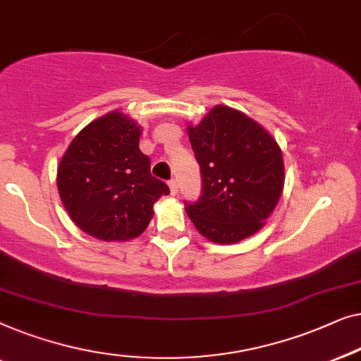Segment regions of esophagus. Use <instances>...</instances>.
<instances>
[{
	"instance_id": "1",
	"label": "esophagus",
	"mask_w": 361,
	"mask_h": 361,
	"mask_svg": "<svg viewBox=\"0 0 361 361\" xmlns=\"http://www.w3.org/2000/svg\"><path fill=\"white\" fill-rule=\"evenodd\" d=\"M169 186H170V192L171 195H178V181H176L175 178L169 181Z\"/></svg>"
}]
</instances>
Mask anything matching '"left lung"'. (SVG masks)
<instances>
[{
  "mask_svg": "<svg viewBox=\"0 0 361 361\" xmlns=\"http://www.w3.org/2000/svg\"><path fill=\"white\" fill-rule=\"evenodd\" d=\"M200 164L202 190L185 209L197 231L216 243H235L263 227L284 185L276 140L240 111L214 106L197 126H188Z\"/></svg>",
  "mask_w": 361,
  "mask_h": 361,
  "instance_id": "1",
  "label": "left lung"
}]
</instances>
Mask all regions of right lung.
Here are the masks:
<instances>
[{"label":"right lung","mask_w":361,"mask_h":361,"mask_svg":"<svg viewBox=\"0 0 361 361\" xmlns=\"http://www.w3.org/2000/svg\"><path fill=\"white\" fill-rule=\"evenodd\" d=\"M140 128L113 111L72 140L57 170L59 195L81 231L99 240H130L147 229L154 202L170 192L150 175Z\"/></svg>","instance_id":"1"}]
</instances>
